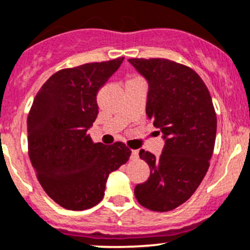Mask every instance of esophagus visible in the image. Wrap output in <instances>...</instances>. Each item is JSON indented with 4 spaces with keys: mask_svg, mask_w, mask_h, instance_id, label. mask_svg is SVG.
Listing matches in <instances>:
<instances>
[{
    "mask_svg": "<svg viewBox=\"0 0 250 250\" xmlns=\"http://www.w3.org/2000/svg\"><path fill=\"white\" fill-rule=\"evenodd\" d=\"M130 158H132V159H138L139 158V151H138V149H133Z\"/></svg>",
    "mask_w": 250,
    "mask_h": 250,
    "instance_id": "34e87169",
    "label": "esophagus"
}]
</instances>
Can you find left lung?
<instances>
[{"label": "left lung", "mask_w": 250, "mask_h": 250, "mask_svg": "<svg viewBox=\"0 0 250 250\" xmlns=\"http://www.w3.org/2000/svg\"><path fill=\"white\" fill-rule=\"evenodd\" d=\"M128 61L148 81L146 114L165 139L159 158L140 149L151 172L134 194L151 211H171L193 195L208 170L217 133L211 94L188 65L167 59Z\"/></svg>", "instance_id": "obj_1"}]
</instances>
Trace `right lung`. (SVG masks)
<instances>
[{
    "mask_svg": "<svg viewBox=\"0 0 250 250\" xmlns=\"http://www.w3.org/2000/svg\"><path fill=\"white\" fill-rule=\"evenodd\" d=\"M125 57L64 68L36 94L27 117L28 156L45 193L63 208L83 211L104 196L109 173L129 159L125 144L93 143L97 93Z\"/></svg>",
    "mask_w": 250,
    "mask_h": 250,
    "instance_id": "add662e5",
    "label": "right lung"
}]
</instances>
